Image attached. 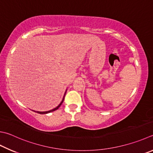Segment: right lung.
<instances>
[{
  "mask_svg": "<svg viewBox=\"0 0 153 153\" xmlns=\"http://www.w3.org/2000/svg\"><path fill=\"white\" fill-rule=\"evenodd\" d=\"M66 93H67V91H65V94H64V97H63V99H62V101L60 102V103L59 104V105L56 106V107H55L54 108H53V109H52V110H50V111H43V112H41V111H34V112H37V113H39V114H47V113H49V112H53V111H56V110H57V109H58L60 106V105H62V102H63V100H64V99H65V94H66Z\"/></svg>",
  "mask_w": 153,
  "mask_h": 153,
  "instance_id": "1",
  "label": "right lung"
}]
</instances>
